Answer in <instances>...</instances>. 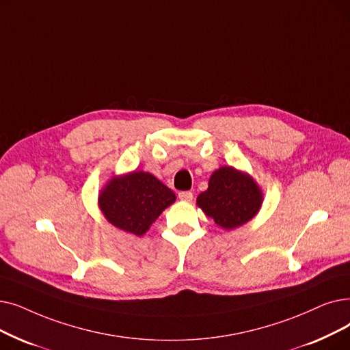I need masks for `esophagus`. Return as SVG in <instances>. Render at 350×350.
<instances>
[{"mask_svg":"<svg viewBox=\"0 0 350 350\" xmlns=\"http://www.w3.org/2000/svg\"><path fill=\"white\" fill-rule=\"evenodd\" d=\"M178 199L183 200V202H191L193 200V193L191 191H180Z\"/></svg>","mask_w":350,"mask_h":350,"instance_id":"obj_1","label":"esophagus"}]
</instances>
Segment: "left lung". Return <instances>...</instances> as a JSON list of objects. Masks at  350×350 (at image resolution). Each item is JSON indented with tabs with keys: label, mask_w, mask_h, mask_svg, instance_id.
<instances>
[{
	"label": "left lung",
	"mask_w": 350,
	"mask_h": 350,
	"mask_svg": "<svg viewBox=\"0 0 350 350\" xmlns=\"http://www.w3.org/2000/svg\"><path fill=\"white\" fill-rule=\"evenodd\" d=\"M262 203L263 193L253 177L230 165H223L213 173L208 189L197 197V206L226 230L252 220Z\"/></svg>",
	"instance_id": "1"
}]
</instances>
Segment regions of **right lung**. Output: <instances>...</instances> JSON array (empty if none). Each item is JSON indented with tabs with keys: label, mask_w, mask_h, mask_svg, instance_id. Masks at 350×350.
<instances>
[{
	"label": "right lung",
	"mask_w": 350,
	"mask_h": 350,
	"mask_svg": "<svg viewBox=\"0 0 350 350\" xmlns=\"http://www.w3.org/2000/svg\"><path fill=\"white\" fill-rule=\"evenodd\" d=\"M176 194L153 174L131 172L114 176L98 194V206L117 229L143 236Z\"/></svg>",
	"instance_id": "obj_1"
}]
</instances>
